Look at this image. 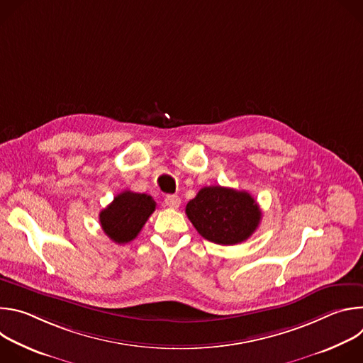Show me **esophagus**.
<instances>
[{
	"label": "esophagus",
	"mask_w": 363,
	"mask_h": 363,
	"mask_svg": "<svg viewBox=\"0 0 363 363\" xmlns=\"http://www.w3.org/2000/svg\"><path fill=\"white\" fill-rule=\"evenodd\" d=\"M179 203H181V198L178 195H167L165 205L169 206V208H178Z\"/></svg>",
	"instance_id": "esophagus-1"
}]
</instances>
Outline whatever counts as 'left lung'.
Returning a JSON list of instances; mask_svg holds the SVG:
<instances>
[{
  "instance_id": "obj_1",
  "label": "left lung",
  "mask_w": 363,
  "mask_h": 363,
  "mask_svg": "<svg viewBox=\"0 0 363 363\" xmlns=\"http://www.w3.org/2000/svg\"><path fill=\"white\" fill-rule=\"evenodd\" d=\"M185 213L205 240L221 245L245 241L262 220L260 206L248 192L220 185L199 189Z\"/></svg>"
}]
</instances>
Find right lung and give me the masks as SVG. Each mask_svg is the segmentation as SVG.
<instances>
[{
  "instance_id": "right-lung-1",
  "label": "right lung",
  "mask_w": 363,
  "mask_h": 363,
  "mask_svg": "<svg viewBox=\"0 0 363 363\" xmlns=\"http://www.w3.org/2000/svg\"><path fill=\"white\" fill-rule=\"evenodd\" d=\"M155 201L150 195L123 191L115 196L112 203L99 214L101 230L118 244L136 238L142 227L155 211Z\"/></svg>"
}]
</instances>
